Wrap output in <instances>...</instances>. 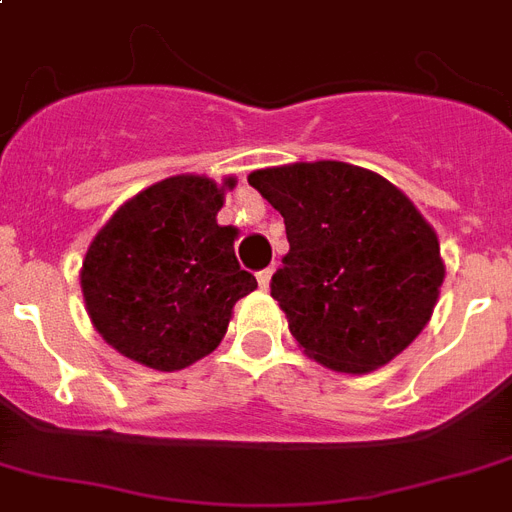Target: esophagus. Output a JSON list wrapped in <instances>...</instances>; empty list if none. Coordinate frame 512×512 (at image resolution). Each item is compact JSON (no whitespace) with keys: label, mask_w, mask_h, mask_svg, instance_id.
Returning a JSON list of instances; mask_svg holds the SVG:
<instances>
[{"label":"esophagus","mask_w":512,"mask_h":512,"mask_svg":"<svg viewBox=\"0 0 512 512\" xmlns=\"http://www.w3.org/2000/svg\"><path fill=\"white\" fill-rule=\"evenodd\" d=\"M272 274H274V269H261L259 274H256V280H259V285L264 287H269V282H272Z\"/></svg>","instance_id":"34e87169"}]
</instances>
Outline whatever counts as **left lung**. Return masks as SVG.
<instances>
[{
	"label": "left lung",
	"instance_id": "obj_1",
	"mask_svg": "<svg viewBox=\"0 0 512 512\" xmlns=\"http://www.w3.org/2000/svg\"><path fill=\"white\" fill-rule=\"evenodd\" d=\"M248 183L285 219L290 251L269 287L308 356L363 374L403 353L445 280L437 235L416 206L345 162L272 167Z\"/></svg>",
	"mask_w": 512,
	"mask_h": 512
}]
</instances>
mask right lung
Segmentation results:
<instances>
[{"label": "right lung", "instance_id": "obj_1", "mask_svg": "<svg viewBox=\"0 0 512 512\" xmlns=\"http://www.w3.org/2000/svg\"><path fill=\"white\" fill-rule=\"evenodd\" d=\"M222 204L225 188L209 177H167L99 230L80 287L94 327L122 356L175 371L222 342L232 306L256 287L235 259V230L217 225Z\"/></svg>", "mask_w": 512, "mask_h": 512}]
</instances>
